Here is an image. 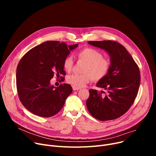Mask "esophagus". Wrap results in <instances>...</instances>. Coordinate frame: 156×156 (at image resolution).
<instances>
[{
    "instance_id": "obj_1",
    "label": "esophagus",
    "mask_w": 156,
    "mask_h": 156,
    "mask_svg": "<svg viewBox=\"0 0 156 156\" xmlns=\"http://www.w3.org/2000/svg\"><path fill=\"white\" fill-rule=\"evenodd\" d=\"M80 88H77V87H73V90L74 91L75 90H80Z\"/></svg>"
}]
</instances>
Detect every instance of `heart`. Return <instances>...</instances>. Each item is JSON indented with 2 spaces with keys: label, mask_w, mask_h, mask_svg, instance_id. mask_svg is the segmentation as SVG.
Segmentation results:
<instances>
[{
  "label": "heart",
  "mask_w": 156,
  "mask_h": 156,
  "mask_svg": "<svg viewBox=\"0 0 156 156\" xmlns=\"http://www.w3.org/2000/svg\"><path fill=\"white\" fill-rule=\"evenodd\" d=\"M79 61L86 62L81 74H72L69 75L66 81L68 83L77 88L86 85L93 79L98 81L104 79L109 71L110 61L103 56V54L94 48L85 47L77 53ZM74 61L71 56H67L63 61L64 69L69 73L72 71Z\"/></svg>",
  "instance_id": "heart-1"
}]
</instances>
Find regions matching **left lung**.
I'll list each match as a JSON object with an SVG mask.
<instances>
[{"instance_id":"8db88e82","label":"left lung","mask_w":156,"mask_h":156,"mask_svg":"<svg viewBox=\"0 0 156 156\" xmlns=\"http://www.w3.org/2000/svg\"><path fill=\"white\" fill-rule=\"evenodd\" d=\"M88 44L107 51L111 57V68L97 87L107 90L90 89L86 102L91 115L100 121L116 119L131 108L137 96L140 83L138 65L126 48L115 41H89Z\"/></svg>"}]
</instances>
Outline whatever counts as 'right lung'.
Returning a JSON list of instances; mask_svg holds the SVG:
<instances>
[{
	"instance_id": "add662e5",
	"label": "right lung",
	"mask_w": 156,
	"mask_h": 156,
	"mask_svg": "<svg viewBox=\"0 0 156 156\" xmlns=\"http://www.w3.org/2000/svg\"><path fill=\"white\" fill-rule=\"evenodd\" d=\"M78 44L67 45L59 41H48L27 52L16 69V87L24 108L40 117L53 116L62 108L72 92L70 85L55 87L50 84L54 75L64 81L63 61Z\"/></svg>"
}]
</instances>
